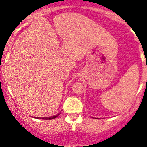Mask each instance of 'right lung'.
<instances>
[{
	"instance_id": "obj_1",
	"label": "right lung",
	"mask_w": 147,
	"mask_h": 147,
	"mask_svg": "<svg viewBox=\"0 0 147 147\" xmlns=\"http://www.w3.org/2000/svg\"><path fill=\"white\" fill-rule=\"evenodd\" d=\"M60 113H61L56 115H54V116H52V117H35L34 118H36V119H55V118H56L57 116L59 115Z\"/></svg>"
}]
</instances>
